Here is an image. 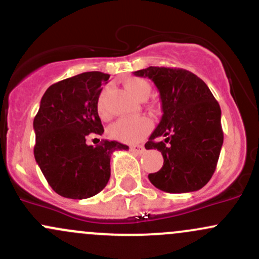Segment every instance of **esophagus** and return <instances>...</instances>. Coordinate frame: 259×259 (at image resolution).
Wrapping results in <instances>:
<instances>
[{"label":"esophagus","instance_id":"34e87169","mask_svg":"<svg viewBox=\"0 0 259 259\" xmlns=\"http://www.w3.org/2000/svg\"><path fill=\"white\" fill-rule=\"evenodd\" d=\"M130 151L134 152V154L140 155L145 151V148H144L143 145H134V146H130Z\"/></svg>","mask_w":259,"mask_h":259}]
</instances>
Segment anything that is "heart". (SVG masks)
Instances as JSON below:
<instances>
[{
  "mask_svg": "<svg viewBox=\"0 0 259 259\" xmlns=\"http://www.w3.org/2000/svg\"><path fill=\"white\" fill-rule=\"evenodd\" d=\"M124 85L130 94L140 100L146 99L151 92V85L149 84V81L143 79V78H129L124 81ZM108 97L109 88L105 87L100 92L97 102L98 114L103 119H109V116H110L108 109ZM150 127L151 121L146 116H139V118L134 119H120L109 127V135L115 140L121 141V143L133 144L145 137Z\"/></svg>",
  "mask_w": 259,
  "mask_h": 259,
  "instance_id": "obj_1",
  "label": "heart"
}]
</instances>
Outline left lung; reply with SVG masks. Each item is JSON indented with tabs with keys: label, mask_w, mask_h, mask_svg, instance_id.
Instances as JSON below:
<instances>
[{
	"label": "left lung",
	"mask_w": 259,
	"mask_h": 259,
	"mask_svg": "<svg viewBox=\"0 0 259 259\" xmlns=\"http://www.w3.org/2000/svg\"><path fill=\"white\" fill-rule=\"evenodd\" d=\"M134 74L154 81L161 99V120L145 149H157L164 165L149 180L170 194L202 189L216 170L223 144L220 104L205 81L186 69L149 67Z\"/></svg>",
	"instance_id": "left-lung-1"
}]
</instances>
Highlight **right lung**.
<instances>
[{
    "mask_svg": "<svg viewBox=\"0 0 259 259\" xmlns=\"http://www.w3.org/2000/svg\"><path fill=\"white\" fill-rule=\"evenodd\" d=\"M109 74L85 72L52 84L40 99L33 129L34 159L50 186L67 198L83 200L99 194L110 178V157L129 146L87 138L104 133L97 110L102 84Z\"/></svg>",
    "mask_w": 259,
    "mask_h": 259,
    "instance_id": "obj_1",
    "label": "right lung"
}]
</instances>
